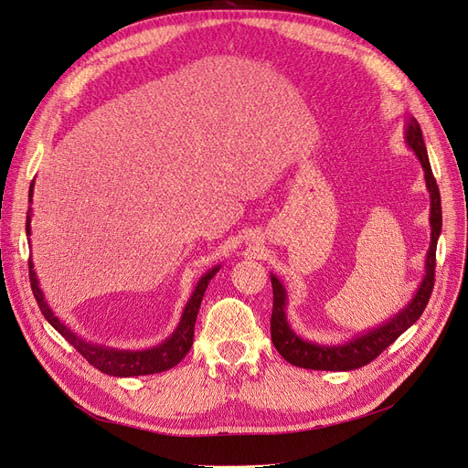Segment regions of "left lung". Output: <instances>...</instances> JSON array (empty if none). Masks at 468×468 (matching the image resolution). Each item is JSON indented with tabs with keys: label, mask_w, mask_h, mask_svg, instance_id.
Returning a JSON list of instances; mask_svg holds the SVG:
<instances>
[{
	"label": "left lung",
	"mask_w": 468,
	"mask_h": 468,
	"mask_svg": "<svg viewBox=\"0 0 468 468\" xmlns=\"http://www.w3.org/2000/svg\"><path fill=\"white\" fill-rule=\"evenodd\" d=\"M405 144H408L424 170L426 189L431 193V249L426 252V273L422 282L419 284L417 294L413 300L398 312L390 321H386L378 327L363 333L344 344H315L302 340L287 321L284 306H287V291L281 284V281L271 273V287H273V312H271V340L275 350L287 359L289 363L296 365L302 369H314V371H352L359 369L363 365L371 363L378 357L390 344L408 331L411 324L422 315L426 303L434 289V270H436V245L438 237L441 233V202L440 191L436 186V179L431 168L429 154L422 141V132L419 122L411 116L405 124Z\"/></svg>",
	"instance_id": "8db88e82"
}]
</instances>
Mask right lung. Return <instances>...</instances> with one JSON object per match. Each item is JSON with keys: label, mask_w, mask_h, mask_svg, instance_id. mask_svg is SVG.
I'll list each match as a JSON object with an SVG mask.
<instances>
[{"label": "right lung", "mask_w": 468, "mask_h": 468, "mask_svg": "<svg viewBox=\"0 0 468 468\" xmlns=\"http://www.w3.org/2000/svg\"><path fill=\"white\" fill-rule=\"evenodd\" d=\"M32 193H34V184L30 186V191H28L30 205H32ZM30 223H32V208H28V214H27V235H30ZM28 270H30L28 271L30 273V287H32V292L36 296V302H37L39 310H42L44 317L51 323V327L55 331L60 333V336H65V340H69L72 346L90 361V365H93V367L99 369L101 373H107L112 377H139V375H154V373L168 371V369L176 367V365L187 356V352L191 350V344H193L195 321H197L202 296H205L208 282L216 275L219 266L208 270L198 279L197 287L184 310V315H181V321L176 327V331L172 333V336H168L165 342L158 344V346H154V348L135 350V352L133 350H114V348L101 346V344H91V342L84 340L82 336L72 333L65 323H60V319L55 317V314L48 306L44 292L37 284L32 260H28Z\"/></svg>", "instance_id": "obj_1"}]
</instances>
